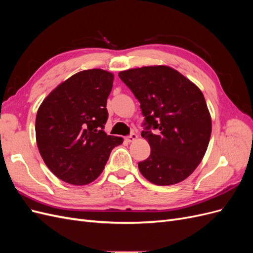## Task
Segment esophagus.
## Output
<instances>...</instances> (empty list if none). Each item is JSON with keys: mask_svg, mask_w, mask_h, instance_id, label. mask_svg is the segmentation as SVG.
Returning a JSON list of instances; mask_svg holds the SVG:
<instances>
[{"mask_svg": "<svg viewBox=\"0 0 253 253\" xmlns=\"http://www.w3.org/2000/svg\"><path fill=\"white\" fill-rule=\"evenodd\" d=\"M126 141H127V142H133L134 140H136V139H137V134H135V133H131V134H129L128 136H126Z\"/></svg>", "mask_w": 253, "mask_h": 253, "instance_id": "obj_1", "label": "esophagus"}]
</instances>
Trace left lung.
<instances>
[{
  "instance_id": "8db88e82",
  "label": "left lung",
  "mask_w": 253,
  "mask_h": 253,
  "mask_svg": "<svg viewBox=\"0 0 253 253\" xmlns=\"http://www.w3.org/2000/svg\"><path fill=\"white\" fill-rule=\"evenodd\" d=\"M144 116L141 136L150 156L138 163L141 174L158 186L186 179L201 164L211 136L205 97L194 83L165 65L119 73Z\"/></svg>"
}]
</instances>
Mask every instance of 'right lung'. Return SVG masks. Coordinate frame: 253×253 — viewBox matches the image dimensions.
Segmentation results:
<instances>
[{"instance_id":"add662e5","label":"right lung","mask_w":253,"mask_h":253,"mask_svg":"<svg viewBox=\"0 0 253 253\" xmlns=\"http://www.w3.org/2000/svg\"><path fill=\"white\" fill-rule=\"evenodd\" d=\"M113 80V74L99 68L79 72L53 89L38 110V149L61 180L75 186L94 181L112 150L124 141L103 131Z\"/></svg>"}]
</instances>
